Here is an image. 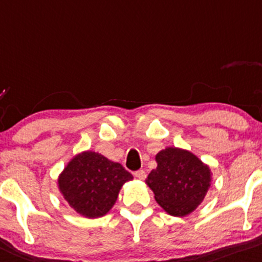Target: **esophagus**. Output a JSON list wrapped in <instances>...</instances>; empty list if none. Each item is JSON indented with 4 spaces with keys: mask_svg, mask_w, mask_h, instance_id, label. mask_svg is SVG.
I'll return each instance as SVG.
<instances>
[{
    "mask_svg": "<svg viewBox=\"0 0 262 262\" xmlns=\"http://www.w3.org/2000/svg\"><path fill=\"white\" fill-rule=\"evenodd\" d=\"M135 177H136L137 179H140V181H143V179L146 178V172L143 169L137 170V172H135Z\"/></svg>",
    "mask_w": 262,
    "mask_h": 262,
    "instance_id": "1",
    "label": "esophagus"
}]
</instances>
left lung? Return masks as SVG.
<instances>
[{
	"label": "left lung",
	"instance_id": "obj_1",
	"mask_svg": "<svg viewBox=\"0 0 262 262\" xmlns=\"http://www.w3.org/2000/svg\"><path fill=\"white\" fill-rule=\"evenodd\" d=\"M156 162L157 167L146 179L156 202L173 216H186L194 211L211 184L209 166L190 151L178 147L158 152Z\"/></svg>",
	"mask_w": 262,
	"mask_h": 262
}]
</instances>
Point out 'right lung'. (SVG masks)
I'll use <instances>...</instances> for the list:
<instances>
[{"label":"right lung","instance_id":"right-lung-1","mask_svg":"<svg viewBox=\"0 0 262 262\" xmlns=\"http://www.w3.org/2000/svg\"><path fill=\"white\" fill-rule=\"evenodd\" d=\"M132 178L120 163L99 152L84 151L64 167L58 177V188L76 213L94 219L106 215L121 187Z\"/></svg>","mask_w":262,"mask_h":262}]
</instances>
